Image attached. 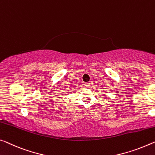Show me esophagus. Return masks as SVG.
Segmentation results:
<instances>
[{
	"label": "esophagus",
	"mask_w": 155,
	"mask_h": 155,
	"mask_svg": "<svg viewBox=\"0 0 155 155\" xmlns=\"http://www.w3.org/2000/svg\"><path fill=\"white\" fill-rule=\"evenodd\" d=\"M85 86L87 87H89L90 86V83H85Z\"/></svg>",
	"instance_id": "34e87169"
}]
</instances>
